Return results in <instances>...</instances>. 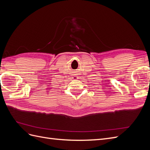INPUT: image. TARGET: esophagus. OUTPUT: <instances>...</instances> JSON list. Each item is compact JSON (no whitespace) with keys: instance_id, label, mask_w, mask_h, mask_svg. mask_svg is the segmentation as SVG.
Returning <instances> with one entry per match:
<instances>
[{"instance_id":"34e87169","label":"esophagus","mask_w":150,"mask_h":150,"mask_svg":"<svg viewBox=\"0 0 150 150\" xmlns=\"http://www.w3.org/2000/svg\"><path fill=\"white\" fill-rule=\"evenodd\" d=\"M74 78H77V79H78V78H78V77H76V76H74Z\"/></svg>"}]
</instances>
